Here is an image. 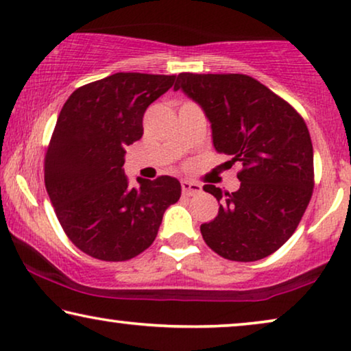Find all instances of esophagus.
Returning a JSON list of instances; mask_svg holds the SVG:
<instances>
[{"mask_svg": "<svg viewBox=\"0 0 351 351\" xmlns=\"http://www.w3.org/2000/svg\"><path fill=\"white\" fill-rule=\"evenodd\" d=\"M182 191L184 195H198L201 193V185L191 180H182Z\"/></svg>", "mask_w": 351, "mask_h": 351, "instance_id": "obj_1", "label": "esophagus"}]
</instances>
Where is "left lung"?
Listing matches in <instances>:
<instances>
[{"instance_id":"8db88e82","label":"left lung","mask_w":351,"mask_h":351,"mask_svg":"<svg viewBox=\"0 0 351 351\" xmlns=\"http://www.w3.org/2000/svg\"><path fill=\"white\" fill-rule=\"evenodd\" d=\"M179 89L203 108L217 153L243 165L233 193L203 186L220 201L217 217L199 228L206 244L228 261L270 256L295 232L313 193V145L304 118L247 75L180 73Z\"/></svg>"}]
</instances>
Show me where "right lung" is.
<instances>
[{"label":"right lung","mask_w":351,"mask_h":351,"mask_svg":"<svg viewBox=\"0 0 351 351\" xmlns=\"http://www.w3.org/2000/svg\"><path fill=\"white\" fill-rule=\"evenodd\" d=\"M176 75L114 73L81 86L57 118L45 158V184L56 215L76 247L107 262L138 256L155 241L165 210L180 198L169 176H124V155L143 134L148 105Z\"/></svg>","instance_id":"add662e5"}]
</instances>
